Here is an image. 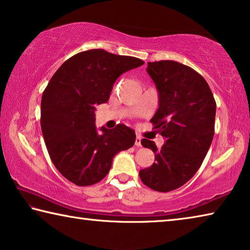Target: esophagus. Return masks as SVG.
I'll return each mask as SVG.
<instances>
[{
    "mask_svg": "<svg viewBox=\"0 0 250 250\" xmlns=\"http://www.w3.org/2000/svg\"><path fill=\"white\" fill-rule=\"evenodd\" d=\"M135 145L142 146V137L140 136V135H137L136 136V140H135Z\"/></svg>",
    "mask_w": 250,
    "mask_h": 250,
    "instance_id": "obj_1",
    "label": "esophagus"
}]
</instances>
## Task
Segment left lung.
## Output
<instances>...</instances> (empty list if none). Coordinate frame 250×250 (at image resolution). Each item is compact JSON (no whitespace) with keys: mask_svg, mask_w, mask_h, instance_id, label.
Listing matches in <instances>:
<instances>
[{"mask_svg":"<svg viewBox=\"0 0 250 250\" xmlns=\"http://www.w3.org/2000/svg\"><path fill=\"white\" fill-rule=\"evenodd\" d=\"M147 64L159 93L150 123L166 142L158 149L154 142L142 140L143 146L152 148L155 162L140 170V177L150 189L166 193L186 184L202 165L214 137L216 102L205 79L187 65Z\"/></svg>","mask_w":250,"mask_h":250,"instance_id":"1","label":"left lung"}]
</instances>
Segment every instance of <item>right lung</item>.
<instances>
[{"label":"right lung","mask_w":250,"mask_h":250,"mask_svg":"<svg viewBox=\"0 0 250 250\" xmlns=\"http://www.w3.org/2000/svg\"><path fill=\"white\" fill-rule=\"evenodd\" d=\"M144 64L137 57L88 50L69 57L54 73L41 101V127L57 170L77 186L101 182L113 157L128 149L136 135L124 124L95 127V105L106 103L123 73Z\"/></svg>","instance_id":"right-lung-1"}]
</instances>
